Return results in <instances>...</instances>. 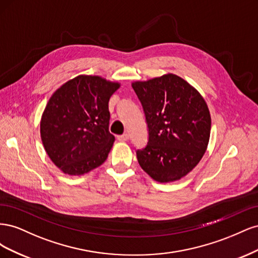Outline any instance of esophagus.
I'll use <instances>...</instances> for the list:
<instances>
[{
    "label": "esophagus",
    "mask_w": 258,
    "mask_h": 258,
    "mask_svg": "<svg viewBox=\"0 0 258 258\" xmlns=\"http://www.w3.org/2000/svg\"><path fill=\"white\" fill-rule=\"evenodd\" d=\"M128 139H129V136H128L127 134H123V135H121V136H118V137H117V140H118V141H120V142L127 141Z\"/></svg>",
    "instance_id": "obj_1"
}]
</instances>
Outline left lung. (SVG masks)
Wrapping results in <instances>:
<instances>
[{
    "label": "left lung",
    "mask_w": 258,
    "mask_h": 258,
    "mask_svg": "<svg viewBox=\"0 0 258 258\" xmlns=\"http://www.w3.org/2000/svg\"><path fill=\"white\" fill-rule=\"evenodd\" d=\"M143 106L148 142L137 151L139 165L155 181L174 182L206 153L211 116L205 99L182 77L165 74L132 83Z\"/></svg>",
    "instance_id": "obj_1"
}]
</instances>
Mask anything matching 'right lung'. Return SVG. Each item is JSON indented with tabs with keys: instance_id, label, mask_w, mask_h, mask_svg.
Wrapping results in <instances>:
<instances>
[{
	"instance_id": "obj_1",
	"label": "right lung",
	"mask_w": 258,
	"mask_h": 258,
	"mask_svg": "<svg viewBox=\"0 0 258 258\" xmlns=\"http://www.w3.org/2000/svg\"><path fill=\"white\" fill-rule=\"evenodd\" d=\"M120 84L80 75L52 93L41 119L46 153L62 172L83 175L106 160L115 137L108 101Z\"/></svg>"
}]
</instances>
